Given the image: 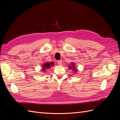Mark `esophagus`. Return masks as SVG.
I'll list each match as a JSON object with an SVG mask.
<instances>
[{"label":"esophagus","instance_id":"obj_1","mask_svg":"<svg viewBox=\"0 0 120 120\" xmlns=\"http://www.w3.org/2000/svg\"><path fill=\"white\" fill-rule=\"evenodd\" d=\"M57 64H59V65H61V64H62V61H61V60H58L57 61Z\"/></svg>","mask_w":120,"mask_h":120}]
</instances>
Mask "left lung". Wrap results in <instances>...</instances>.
Wrapping results in <instances>:
<instances>
[{
	"mask_svg": "<svg viewBox=\"0 0 120 120\" xmlns=\"http://www.w3.org/2000/svg\"><path fill=\"white\" fill-rule=\"evenodd\" d=\"M75 64H71V67H70V68H71V69H72V70H74V71H75H75H76V70H75Z\"/></svg>",
	"mask_w": 120,
	"mask_h": 120,
	"instance_id": "obj_1",
	"label": "left lung"
}]
</instances>
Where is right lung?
<instances>
[{
  "label": "right lung",
  "instance_id": "add662e5",
  "mask_svg": "<svg viewBox=\"0 0 120 120\" xmlns=\"http://www.w3.org/2000/svg\"><path fill=\"white\" fill-rule=\"evenodd\" d=\"M53 64L54 63L53 62L52 63H45V64H43V67H42V71H43V72H46V70H48V69L51 66H53Z\"/></svg>",
  "mask_w": 120,
  "mask_h": 120
}]
</instances>
